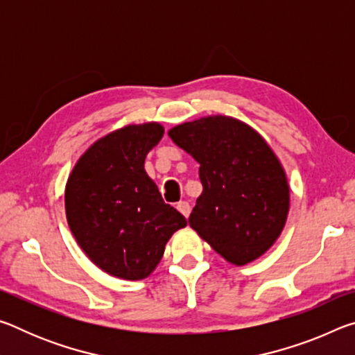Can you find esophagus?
I'll return each instance as SVG.
<instances>
[{"instance_id": "esophagus-1", "label": "esophagus", "mask_w": 355, "mask_h": 355, "mask_svg": "<svg viewBox=\"0 0 355 355\" xmlns=\"http://www.w3.org/2000/svg\"><path fill=\"white\" fill-rule=\"evenodd\" d=\"M177 209L184 216V218H188L189 213H191V207H189L188 202H178L177 203Z\"/></svg>"}]
</instances>
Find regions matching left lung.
Returning a JSON list of instances; mask_svg holds the SVG:
<instances>
[{"instance_id":"obj_1","label":"left lung","mask_w":355,"mask_h":355,"mask_svg":"<svg viewBox=\"0 0 355 355\" xmlns=\"http://www.w3.org/2000/svg\"><path fill=\"white\" fill-rule=\"evenodd\" d=\"M200 164L203 191L189 225L228 263L244 266L272 248L290 211V184L277 155L248 123L207 116L167 131Z\"/></svg>"}]
</instances>
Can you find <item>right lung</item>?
<instances>
[{
	"label": "right lung",
	"mask_w": 355,
	"mask_h": 355,
	"mask_svg": "<svg viewBox=\"0 0 355 355\" xmlns=\"http://www.w3.org/2000/svg\"><path fill=\"white\" fill-rule=\"evenodd\" d=\"M164 127L131 123L95 141L65 183V216L71 235L95 266L123 280L147 279L184 216L164 203L144 169Z\"/></svg>",
	"instance_id": "obj_1"
}]
</instances>
